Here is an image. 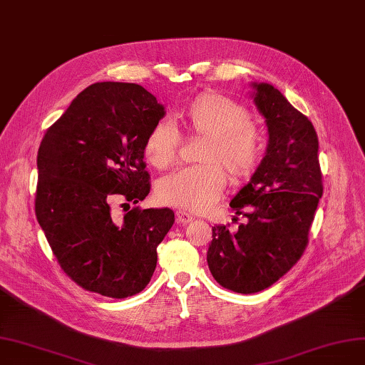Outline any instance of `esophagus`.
Wrapping results in <instances>:
<instances>
[{"instance_id": "1", "label": "esophagus", "mask_w": 365, "mask_h": 365, "mask_svg": "<svg viewBox=\"0 0 365 365\" xmlns=\"http://www.w3.org/2000/svg\"><path fill=\"white\" fill-rule=\"evenodd\" d=\"M192 220H194L192 215H190L187 212H183V210L175 212V221L179 224H190Z\"/></svg>"}]
</instances>
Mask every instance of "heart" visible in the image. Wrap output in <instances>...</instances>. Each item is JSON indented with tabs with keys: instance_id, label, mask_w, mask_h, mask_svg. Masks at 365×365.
Masks as SVG:
<instances>
[{
	"instance_id": "1",
	"label": "heart",
	"mask_w": 365,
	"mask_h": 365,
	"mask_svg": "<svg viewBox=\"0 0 365 365\" xmlns=\"http://www.w3.org/2000/svg\"><path fill=\"white\" fill-rule=\"evenodd\" d=\"M185 128L206 137L198 159L203 165L187 167L162 178L155 187L159 203L187 212L210 209L227 186L225 165L235 180L245 179L262 156V137L244 105L220 93H203L180 113ZM180 133L170 121H158L147 133L144 158L164 170L178 158Z\"/></svg>"
}]
</instances>
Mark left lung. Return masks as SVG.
Returning a JSON list of instances; mask_svg holds the SVG:
<instances>
[{
	"instance_id": "1",
	"label": "left lung",
	"mask_w": 365,
	"mask_h": 365,
	"mask_svg": "<svg viewBox=\"0 0 365 365\" xmlns=\"http://www.w3.org/2000/svg\"><path fill=\"white\" fill-rule=\"evenodd\" d=\"M267 128V147L250 182L230 201L245 224L212 227L207 264L218 284L236 293L272 286L301 259L323 192L319 140L302 113L267 83H251Z\"/></svg>"
}]
</instances>
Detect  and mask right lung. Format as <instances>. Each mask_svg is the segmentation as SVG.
<instances>
[{
	"label": "right lung",
	"instance_id": "obj_1",
	"mask_svg": "<svg viewBox=\"0 0 365 365\" xmlns=\"http://www.w3.org/2000/svg\"><path fill=\"white\" fill-rule=\"evenodd\" d=\"M164 115L165 106L138 84L98 83L40 143L36 217L63 271L86 290L123 299L155 272L174 212L135 207L117 218L111 200L137 205L150 192L143 148Z\"/></svg>",
	"mask_w": 365,
	"mask_h": 365
}]
</instances>
